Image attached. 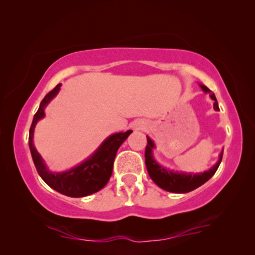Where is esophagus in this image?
Instances as JSON below:
<instances>
[{
  "mask_svg": "<svg viewBox=\"0 0 255 255\" xmlns=\"http://www.w3.org/2000/svg\"><path fill=\"white\" fill-rule=\"evenodd\" d=\"M131 128L134 129V130H138V129H142V125H140L139 123H137V124L135 123V124L131 126Z\"/></svg>",
  "mask_w": 255,
  "mask_h": 255,
  "instance_id": "obj_1",
  "label": "esophagus"
}]
</instances>
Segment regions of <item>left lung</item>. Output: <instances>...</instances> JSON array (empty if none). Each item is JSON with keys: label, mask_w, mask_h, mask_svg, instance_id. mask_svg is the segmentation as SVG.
I'll use <instances>...</instances> for the list:
<instances>
[{"label": "left lung", "mask_w": 255, "mask_h": 255, "mask_svg": "<svg viewBox=\"0 0 255 255\" xmlns=\"http://www.w3.org/2000/svg\"><path fill=\"white\" fill-rule=\"evenodd\" d=\"M200 87L203 90V92L209 93L210 98L215 101L213 109L216 111H219V106H218L216 95L211 93V91L207 86H204V85L200 84ZM146 138L147 145L146 148H145V164H146L148 175L159 187L171 193H188L200 187L204 183H207L215 175L217 169L219 168V164L222 160V154H224V151H221L219 160L217 161V163L204 172L193 173L173 171L157 163V161L153 156V148H155V144L148 136H146Z\"/></svg>", "instance_id": "8db88e82"}]
</instances>
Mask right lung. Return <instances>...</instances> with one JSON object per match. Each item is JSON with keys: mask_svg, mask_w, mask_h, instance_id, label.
I'll return each instance as SVG.
<instances>
[{"mask_svg": "<svg viewBox=\"0 0 255 255\" xmlns=\"http://www.w3.org/2000/svg\"><path fill=\"white\" fill-rule=\"evenodd\" d=\"M60 88H61V84H58L53 90L47 93L45 98L40 102L29 129V148L36 170L40 178L51 188L70 197H84L99 192L108 184L112 175L113 162H115L118 148L131 134L132 130L116 132V134L110 135L103 140L102 144L91 156H88L82 163L69 170L61 172L48 170L43 157L34 146V130L36 124L45 117L46 106L58 95Z\"/></svg>", "mask_w": 255, "mask_h": 255, "instance_id": "1", "label": "right lung"}]
</instances>
